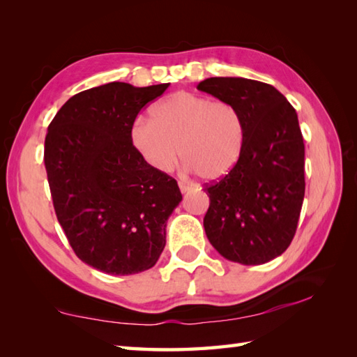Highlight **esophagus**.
<instances>
[{
	"mask_svg": "<svg viewBox=\"0 0 357 357\" xmlns=\"http://www.w3.org/2000/svg\"><path fill=\"white\" fill-rule=\"evenodd\" d=\"M192 185H188V184H184V183H179V190L181 192H183V193H188V192H190L192 190Z\"/></svg>",
	"mask_w": 357,
	"mask_h": 357,
	"instance_id": "34e87169",
	"label": "esophagus"
}]
</instances>
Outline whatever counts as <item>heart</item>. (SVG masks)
Segmentation results:
<instances>
[{
  "mask_svg": "<svg viewBox=\"0 0 357 357\" xmlns=\"http://www.w3.org/2000/svg\"><path fill=\"white\" fill-rule=\"evenodd\" d=\"M151 116L135 119L130 138L155 170L170 172L181 153L185 172L216 181L239 161L244 118L230 101L176 92L159 101Z\"/></svg>",
  "mask_w": 357,
  "mask_h": 357,
  "instance_id": "1",
  "label": "heart"
}]
</instances>
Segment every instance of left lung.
I'll list each match as a JSON object with an SVG mask.
<instances>
[{"label": "left lung", "mask_w": 357, "mask_h": 357, "mask_svg": "<svg viewBox=\"0 0 357 357\" xmlns=\"http://www.w3.org/2000/svg\"><path fill=\"white\" fill-rule=\"evenodd\" d=\"M198 90L236 105L245 130L236 165L204 188L210 198L206 234L225 259L265 264L291 244L304 202L305 146L298 113L261 81L207 78Z\"/></svg>", "instance_id": "left-lung-1"}]
</instances>
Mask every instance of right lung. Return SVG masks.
<instances>
[{"mask_svg":"<svg viewBox=\"0 0 357 357\" xmlns=\"http://www.w3.org/2000/svg\"><path fill=\"white\" fill-rule=\"evenodd\" d=\"M169 84L109 82L72 96L47 128L44 164L53 207L75 255L107 275L153 267L165 227L183 199L178 183L135 149L144 105Z\"/></svg>","mask_w":357,"mask_h":357,"instance_id":"obj_1","label":"right lung"}]
</instances>
